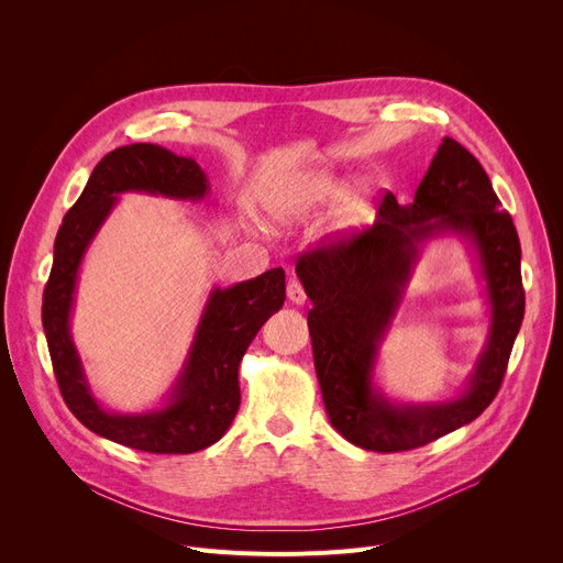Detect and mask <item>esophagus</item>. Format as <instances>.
Instances as JSON below:
<instances>
[{"label": "esophagus", "mask_w": 563, "mask_h": 563, "mask_svg": "<svg viewBox=\"0 0 563 563\" xmlns=\"http://www.w3.org/2000/svg\"><path fill=\"white\" fill-rule=\"evenodd\" d=\"M287 299L294 303V306H303L306 303V289L299 280H289L287 283Z\"/></svg>", "instance_id": "esophagus-1"}]
</instances>
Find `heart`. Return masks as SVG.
I'll return each mask as SVG.
<instances>
[{
  "mask_svg": "<svg viewBox=\"0 0 563 563\" xmlns=\"http://www.w3.org/2000/svg\"><path fill=\"white\" fill-rule=\"evenodd\" d=\"M338 189H340V185L333 180L329 173H312V175L303 177V180L297 185V189H294V194L287 202L289 212L312 210V207L333 198L338 194ZM365 205H367V191L365 189L351 191L344 198L340 212H338L340 225H351V223L361 221V217L365 214Z\"/></svg>",
  "mask_w": 563,
  "mask_h": 563,
  "instance_id": "obj_1",
  "label": "heart"
}]
</instances>
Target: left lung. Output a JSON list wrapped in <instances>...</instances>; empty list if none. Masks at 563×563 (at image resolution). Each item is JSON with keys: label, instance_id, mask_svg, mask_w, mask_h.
<instances>
[{"label": "left lung", "instance_id": "obj_1", "mask_svg": "<svg viewBox=\"0 0 563 563\" xmlns=\"http://www.w3.org/2000/svg\"><path fill=\"white\" fill-rule=\"evenodd\" d=\"M456 231L476 246L487 278L492 331L466 393L452 402L393 405L371 386L377 344L429 235ZM297 276L312 310L314 369L331 424L356 448L406 452L477 420L495 399L525 317L520 240L486 170L445 136L410 205L388 191L376 223L301 253Z\"/></svg>", "mask_w": 563, "mask_h": 563}]
</instances>
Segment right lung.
<instances>
[{"instance_id": "obj_1", "label": "right lung", "mask_w": 563, "mask_h": 563, "mask_svg": "<svg viewBox=\"0 0 563 563\" xmlns=\"http://www.w3.org/2000/svg\"><path fill=\"white\" fill-rule=\"evenodd\" d=\"M202 168L155 143L115 147L100 159L56 232L52 272L43 291V329L58 390L73 416L93 433L151 454H191L228 431L240 410V363L262 323L285 303V272L214 289L196 329L189 356L164 408L121 416L104 410L88 390L70 338V310L81 257L113 210L118 194L141 191L177 200L207 194Z\"/></svg>"}]
</instances>
